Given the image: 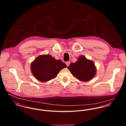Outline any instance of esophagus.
<instances>
[{
	"mask_svg": "<svg viewBox=\"0 0 126 126\" xmlns=\"http://www.w3.org/2000/svg\"><path fill=\"white\" fill-rule=\"evenodd\" d=\"M66 65H67V66H68L69 65V64H70V62H66Z\"/></svg>",
	"mask_w": 126,
	"mask_h": 126,
	"instance_id": "1",
	"label": "esophagus"
}]
</instances>
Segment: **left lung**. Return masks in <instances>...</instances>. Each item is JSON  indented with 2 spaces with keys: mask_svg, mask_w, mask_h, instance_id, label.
<instances>
[{
  "mask_svg": "<svg viewBox=\"0 0 126 126\" xmlns=\"http://www.w3.org/2000/svg\"><path fill=\"white\" fill-rule=\"evenodd\" d=\"M67 68L74 77L82 81L90 80L96 73L94 63L83 56H80L77 62L71 63Z\"/></svg>",
  "mask_w": 126,
  "mask_h": 126,
  "instance_id": "8db88e82",
  "label": "left lung"
}]
</instances>
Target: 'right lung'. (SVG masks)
I'll return each instance as SVG.
<instances>
[{
  "label": "right lung",
  "instance_id": "add662e5",
  "mask_svg": "<svg viewBox=\"0 0 126 126\" xmlns=\"http://www.w3.org/2000/svg\"><path fill=\"white\" fill-rule=\"evenodd\" d=\"M66 65L61 60L55 59L50 55H43L36 58L32 63V72L37 80L47 82L55 78Z\"/></svg>",
  "mask_w": 126,
  "mask_h": 126
}]
</instances>
